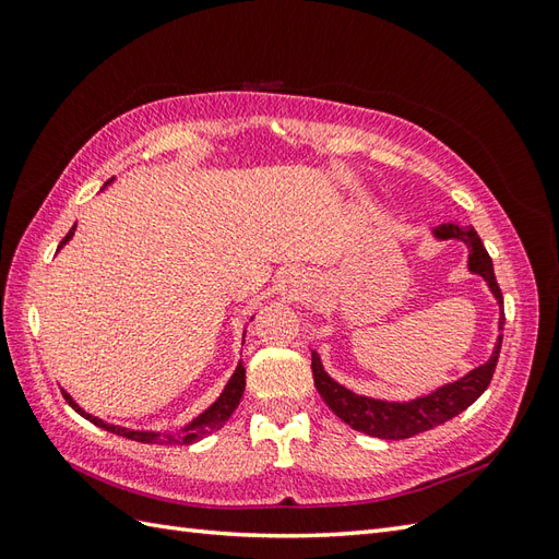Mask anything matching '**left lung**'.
Returning <instances> with one entry per match:
<instances>
[{"label":"left lung","mask_w":559,"mask_h":559,"mask_svg":"<svg viewBox=\"0 0 559 559\" xmlns=\"http://www.w3.org/2000/svg\"><path fill=\"white\" fill-rule=\"evenodd\" d=\"M435 237L439 240H461L468 245V269L478 273L492 290L497 302L502 305V290L497 286L492 259L488 249L483 247V240L478 233L473 230V225H456V223H444L435 228ZM500 329H504V312L500 319ZM502 348V334L497 336L495 350L488 362H483L476 370H471L466 377L456 379L447 386H439L437 391L413 401H379L370 396H358L353 394L350 389L341 386L334 382L322 367L319 355L312 350V374H314V386L319 394H322L326 406L334 411L343 423H348L353 430L365 432L370 437L379 439H408L413 435H420L425 430H432V427L442 425L451 418H456L459 413L466 411L473 401H476L485 389H488L490 379L495 374L497 358H500Z\"/></svg>","instance_id":"left-lung-1"}]
</instances>
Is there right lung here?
<instances>
[{
	"label": "right lung",
	"instance_id": "1",
	"mask_svg": "<svg viewBox=\"0 0 559 559\" xmlns=\"http://www.w3.org/2000/svg\"><path fill=\"white\" fill-rule=\"evenodd\" d=\"M74 228H76V225H74ZM74 228H71V230L64 235V240L59 242V247L67 245V242L71 240V235H74ZM242 391H245V367H242V362H237L235 374L230 377V382L225 384L223 394L216 399V403H213L211 408H206L204 413H201L199 418H194L192 423H189L182 432H173V435H168V432H163V435H160V432H139V430H127V427H120V425L103 423L100 418H93L91 413L81 411V408L76 406V401L71 399V396L67 394V391H62V394H64V399H67V403H69L71 408H74L79 415H83V418H86V420H91L93 425L103 427V430H108V432H112V435H120V437H127V439H134V442L173 447V444H192V442H199L201 437H206V435H211L213 430H218V427H223L225 423H228L233 411L237 408V403H240Z\"/></svg>",
	"mask_w": 559,
	"mask_h": 559
}]
</instances>
